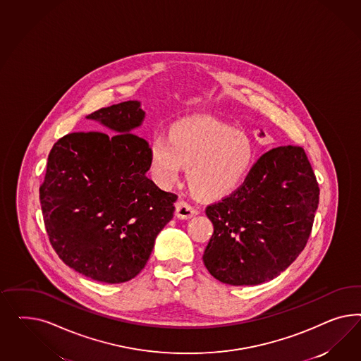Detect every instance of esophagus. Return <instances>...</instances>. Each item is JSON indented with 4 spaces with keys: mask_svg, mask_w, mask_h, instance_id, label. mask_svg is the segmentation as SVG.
Returning <instances> with one entry per match:
<instances>
[{
    "mask_svg": "<svg viewBox=\"0 0 361 361\" xmlns=\"http://www.w3.org/2000/svg\"><path fill=\"white\" fill-rule=\"evenodd\" d=\"M197 210L192 205H189L185 201L180 200L176 202V217L180 219H192L196 216Z\"/></svg>",
    "mask_w": 361,
    "mask_h": 361,
    "instance_id": "obj_1",
    "label": "esophagus"
}]
</instances>
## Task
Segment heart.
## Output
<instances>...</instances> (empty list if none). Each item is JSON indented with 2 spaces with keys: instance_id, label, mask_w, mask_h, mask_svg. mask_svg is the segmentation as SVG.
<instances>
[{
  "instance_id": "heart-1",
  "label": "heart",
  "mask_w": 361,
  "mask_h": 361,
  "mask_svg": "<svg viewBox=\"0 0 361 361\" xmlns=\"http://www.w3.org/2000/svg\"><path fill=\"white\" fill-rule=\"evenodd\" d=\"M148 153L151 172L160 185H172L188 165V184L196 196L207 200L237 189L257 159L249 136L208 116L176 121L169 133H154Z\"/></svg>"
}]
</instances>
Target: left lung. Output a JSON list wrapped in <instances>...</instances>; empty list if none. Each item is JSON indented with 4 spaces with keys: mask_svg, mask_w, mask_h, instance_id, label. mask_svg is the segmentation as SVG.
<instances>
[{
    "mask_svg": "<svg viewBox=\"0 0 361 361\" xmlns=\"http://www.w3.org/2000/svg\"><path fill=\"white\" fill-rule=\"evenodd\" d=\"M317 204V177L302 147L264 153L240 189L205 210L214 228L205 267L231 286L271 281L305 249Z\"/></svg>",
    "mask_w": 361,
    "mask_h": 361,
    "instance_id": "1",
    "label": "left lung"
}]
</instances>
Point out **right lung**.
Instances as JSON below:
<instances>
[{"mask_svg":"<svg viewBox=\"0 0 361 361\" xmlns=\"http://www.w3.org/2000/svg\"><path fill=\"white\" fill-rule=\"evenodd\" d=\"M103 132L55 142L39 188L44 226L58 257L87 278L123 283L142 271L157 234L173 219L177 196L147 177L142 103L128 100L86 116Z\"/></svg>","mask_w":361,"mask_h":361,"instance_id":"obj_1","label":"right lung"}]
</instances>
